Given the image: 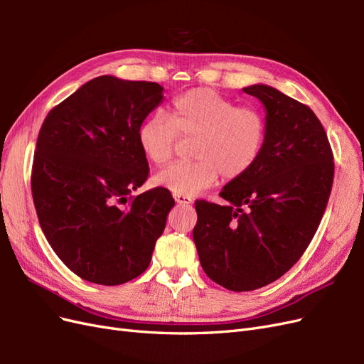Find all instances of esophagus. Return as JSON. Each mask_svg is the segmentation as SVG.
I'll list each match as a JSON object with an SVG mask.
<instances>
[{
	"label": "esophagus",
	"instance_id": "esophagus-1",
	"mask_svg": "<svg viewBox=\"0 0 364 364\" xmlns=\"http://www.w3.org/2000/svg\"><path fill=\"white\" fill-rule=\"evenodd\" d=\"M174 197V200L176 202H178L179 205H190L193 200L190 199V197L188 196H181V194H174L173 196Z\"/></svg>",
	"mask_w": 364,
	"mask_h": 364
}]
</instances>
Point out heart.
I'll return each mask as SVG.
<instances>
[{"mask_svg": "<svg viewBox=\"0 0 364 364\" xmlns=\"http://www.w3.org/2000/svg\"><path fill=\"white\" fill-rule=\"evenodd\" d=\"M139 149L151 164L168 162L179 138H194L191 162H174L155 183L181 196H196L218 176L237 181L252 170L267 138V119L253 106H237L211 87H194L173 98L168 118L147 117L138 127Z\"/></svg>", "mask_w": 364, "mask_h": 364, "instance_id": "b5f03b06", "label": "heart"}]
</instances>
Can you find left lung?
<instances>
[{
  "label": "left lung",
  "mask_w": 364,
  "mask_h": 364,
  "mask_svg": "<svg viewBox=\"0 0 364 364\" xmlns=\"http://www.w3.org/2000/svg\"><path fill=\"white\" fill-rule=\"evenodd\" d=\"M243 91L266 106V144L252 170L220 193L228 205L196 200L193 229L202 269L232 291L261 289L299 261L334 181L333 150L310 107L267 85Z\"/></svg>",
  "instance_id": "left-lung-1"
}]
</instances>
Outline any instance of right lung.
<instances>
[{"mask_svg": "<svg viewBox=\"0 0 364 364\" xmlns=\"http://www.w3.org/2000/svg\"><path fill=\"white\" fill-rule=\"evenodd\" d=\"M155 82L100 75L42 123L31 196L50 246L77 277L119 285L149 267L174 200L167 188L130 193L149 178L138 127L162 102Z\"/></svg>", "mask_w": 364, "mask_h": 364, "instance_id": "1", "label": "right lung"}]
</instances>
